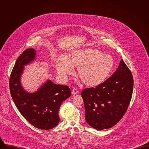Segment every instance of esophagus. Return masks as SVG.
<instances>
[{
  "label": "esophagus",
  "mask_w": 149,
  "mask_h": 149,
  "mask_svg": "<svg viewBox=\"0 0 149 149\" xmlns=\"http://www.w3.org/2000/svg\"><path fill=\"white\" fill-rule=\"evenodd\" d=\"M78 93H79V91L75 88H74L71 91V94L72 95H75L78 94Z\"/></svg>",
  "instance_id": "obj_1"
}]
</instances>
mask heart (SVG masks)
Here are the masks:
<instances>
[{
  "label": "heart",
  "mask_w": 149,
  "mask_h": 149,
  "mask_svg": "<svg viewBox=\"0 0 149 149\" xmlns=\"http://www.w3.org/2000/svg\"><path fill=\"white\" fill-rule=\"evenodd\" d=\"M114 61L112 56L93 48L76 50L66 60L58 58L55 68L62 77L71 74L77 68V76L88 88H95L103 83L113 70Z\"/></svg>",
  "instance_id": "heart-1"
}]
</instances>
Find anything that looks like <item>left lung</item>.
<instances>
[{
  "label": "left lung",
  "instance_id": "1",
  "mask_svg": "<svg viewBox=\"0 0 149 149\" xmlns=\"http://www.w3.org/2000/svg\"><path fill=\"white\" fill-rule=\"evenodd\" d=\"M133 86L132 73L121 59L117 69L103 83L82 91L88 124L97 130L117 124L127 109Z\"/></svg>",
  "mask_w": 149,
  "mask_h": 149
}]
</instances>
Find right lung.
I'll return each instance as SVG.
<instances>
[{"label":"right lung","instance_id":"obj_1","mask_svg":"<svg viewBox=\"0 0 149 149\" xmlns=\"http://www.w3.org/2000/svg\"><path fill=\"white\" fill-rule=\"evenodd\" d=\"M33 49L25 50L17 59L10 79V92L14 104L23 117L35 127L47 130L60 122L58 111L62 103L71 96L69 88L47 80L33 93L27 92L21 78L24 66L35 60Z\"/></svg>","mask_w":149,"mask_h":149}]
</instances>
